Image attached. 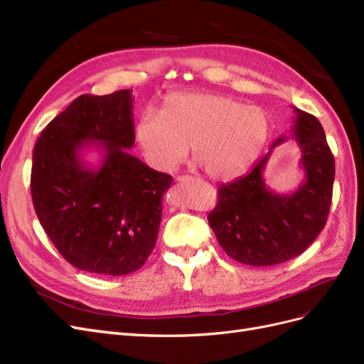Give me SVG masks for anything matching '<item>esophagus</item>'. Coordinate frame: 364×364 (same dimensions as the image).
Returning a JSON list of instances; mask_svg holds the SVG:
<instances>
[{"mask_svg":"<svg viewBox=\"0 0 364 364\" xmlns=\"http://www.w3.org/2000/svg\"><path fill=\"white\" fill-rule=\"evenodd\" d=\"M192 177H189V175H180V177H177V181L178 183H186V181H191Z\"/></svg>","mask_w":364,"mask_h":364,"instance_id":"esophagus-1","label":"esophagus"}]
</instances>
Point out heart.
<instances>
[{"label": "heart", "mask_w": 364, "mask_h": 364, "mask_svg": "<svg viewBox=\"0 0 364 364\" xmlns=\"http://www.w3.org/2000/svg\"><path fill=\"white\" fill-rule=\"evenodd\" d=\"M267 114L255 105L210 92L171 93L160 110H146L134 125V139L151 168L169 172L186 159L213 180L242 173L263 148Z\"/></svg>", "instance_id": "1"}]
</instances>
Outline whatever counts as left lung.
<instances>
[{
  "label": "left lung",
  "instance_id": "8db88e82",
  "mask_svg": "<svg viewBox=\"0 0 364 364\" xmlns=\"http://www.w3.org/2000/svg\"><path fill=\"white\" fill-rule=\"evenodd\" d=\"M293 112L290 136L301 151V184L289 193H277L266 184L269 157L287 139L281 136L248 173L219 187L218 204L208 215L219 245L243 264L284 263L306 251L326 224L334 157L318 118L296 107Z\"/></svg>",
  "mask_w": 364,
  "mask_h": 364
}]
</instances>
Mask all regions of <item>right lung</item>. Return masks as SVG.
I'll list each match as a JSON object with an SVG mask.
<instances>
[{
  "instance_id": "1",
  "label": "right lung",
  "mask_w": 364,
  "mask_h": 364,
  "mask_svg": "<svg viewBox=\"0 0 364 364\" xmlns=\"http://www.w3.org/2000/svg\"><path fill=\"white\" fill-rule=\"evenodd\" d=\"M98 146L100 166L82 159ZM132 90L81 95L57 114L33 149L31 196L45 232L73 266L127 275L154 250L172 177L132 156Z\"/></svg>"
}]
</instances>
